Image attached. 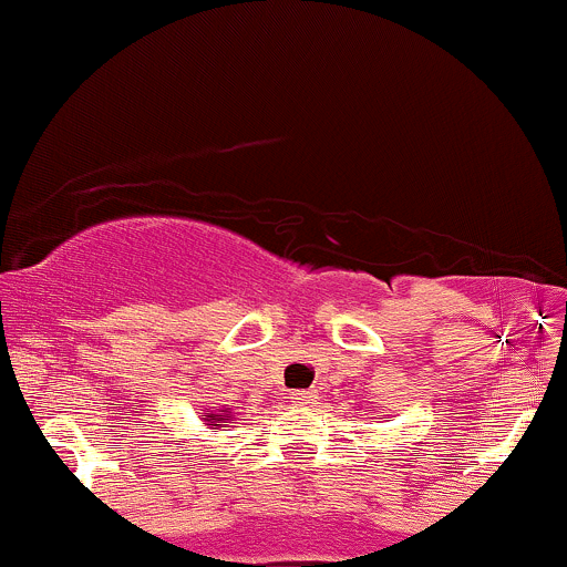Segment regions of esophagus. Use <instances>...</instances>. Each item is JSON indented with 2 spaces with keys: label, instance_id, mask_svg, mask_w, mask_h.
<instances>
[{
  "label": "esophagus",
  "instance_id": "1",
  "mask_svg": "<svg viewBox=\"0 0 567 567\" xmlns=\"http://www.w3.org/2000/svg\"><path fill=\"white\" fill-rule=\"evenodd\" d=\"M316 391L310 389V391H293V394H290V400H293V403H301V405H308V403H313L316 400Z\"/></svg>",
  "mask_w": 567,
  "mask_h": 567
}]
</instances>
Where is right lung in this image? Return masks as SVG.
<instances>
[{"mask_svg": "<svg viewBox=\"0 0 567 567\" xmlns=\"http://www.w3.org/2000/svg\"><path fill=\"white\" fill-rule=\"evenodd\" d=\"M200 420H204V425L226 427V425H220V422H229L231 420V411L229 409H212L209 414H200Z\"/></svg>", "mask_w": 567, "mask_h": 567, "instance_id": "obj_1", "label": "right lung"}]
</instances>
